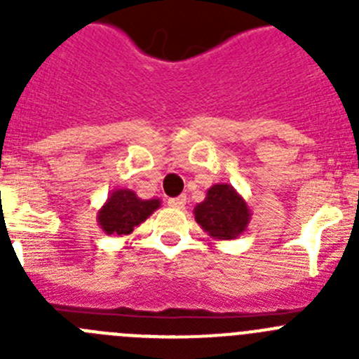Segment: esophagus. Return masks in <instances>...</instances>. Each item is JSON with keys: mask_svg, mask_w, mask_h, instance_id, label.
<instances>
[{"mask_svg": "<svg viewBox=\"0 0 359 359\" xmlns=\"http://www.w3.org/2000/svg\"><path fill=\"white\" fill-rule=\"evenodd\" d=\"M167 203H169V207H172V208H185L187 196H177V198H170Z\"/></svg>", "mask_w": 359, "mask_h": 359, "instance_id": "esophagus-1", "label": "esophagus"}]
</instances>
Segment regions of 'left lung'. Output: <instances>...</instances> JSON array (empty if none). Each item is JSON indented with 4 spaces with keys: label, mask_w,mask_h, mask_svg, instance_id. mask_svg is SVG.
<instances>
[{
    "label": "left lung",
    "mask_w": 359,
    "mask_h": 359,
    "mask_svg": "<svg viewBox=\"0 0 359 359\" xmlns=\"http://www.w3.org/2000/svg\"><path fill=\"white\" fill-rule=\"evenodd\" d=\"M194 217L212 239L231 241L246 231L252 210L233 187L217 183L207 190V198L196 205Z\"/></svg>",
    "instance_id": "1"
}]
</instances>
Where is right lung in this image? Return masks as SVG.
Segmentation results:
<instances>
[{
	"instance_id": "1",
	"label": "right lung",
	"mask_w": 359,
	"mask_h": 359,
	"mask_svg": "<svg viewBox=\"0 0 359 359\" xmlns=\"http://www.w3.org/2000/svg\"><path fill=\"white\" fill-rule=\"evenodd\" d=\"M161 205L160 199H140L129 189H115L97 214L98 226L107 236H129Z\"/></svg>"
}]
</instances>
